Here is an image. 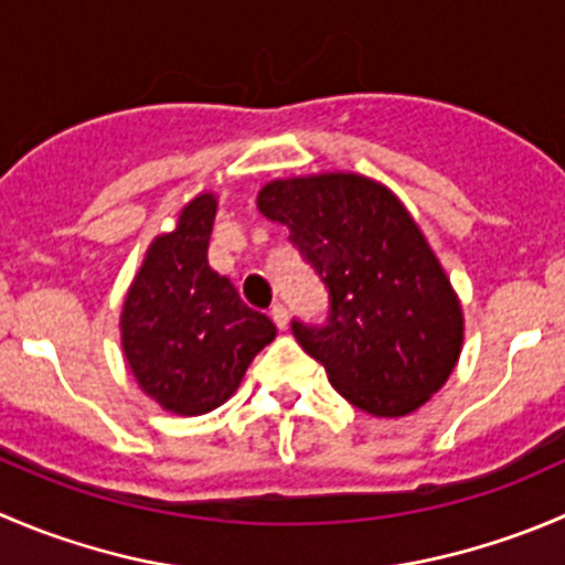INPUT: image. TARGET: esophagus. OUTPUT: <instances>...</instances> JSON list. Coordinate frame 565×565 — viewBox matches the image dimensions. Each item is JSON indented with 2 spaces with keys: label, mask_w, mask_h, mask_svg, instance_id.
<instances>
[{
  "label": "esophagus",
  "mask_w": 565,
  "mask_h": 565,
  "mask_svg": "<svg viewBox=\"0 0 565 565\" xmlns=\"http://www.w3.org/2000/svg\"><path fill=\"white\" fill-rule=\"evenodd\" d=\"M270 317H273V322H276L278 328H281V331H287V326H289V311H287V306L284 303H276L270 309Z\"/></svg>",
  "instance_id": "obj_1"
}]
</instances>
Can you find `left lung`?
<instances>
[{"label": "left lung", "mask_w": 565, "mask_h": 565, "mask_svg": "<svg viewBox=\"0 0 565 565\" xmlns=\"http://www.w3.org/2000/svg\"><path fill=\"white\" fill-rule=\"evenodd\" d=\"M322 278L326 326L292 322L331 386L372 416H405L447 383L463 348V309L403 201L350 171L273 179L256 195Z\"/></svg>", "instance_id": "8db88e82"}]
</instances>
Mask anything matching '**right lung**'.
<instances>
[{
	"label": "right lung",
	"instance_id": "add662e5",
	"mask_svg": "<svg viewBox=\"0 0 565 565\" xmlns=\"http://www.w3.org/2000/svg\"><path fill=\"white\" fill-rule=\"evenodd\" d=\"M217 195L199 193L173 232L151 239L120 309V348L137 386L166 411L199 416L226 403L276 339L267 315L243 303L206 259Z\"/></svg>",
	"mask_w": 565,
	"mask_h": 565
}]
</instances>
